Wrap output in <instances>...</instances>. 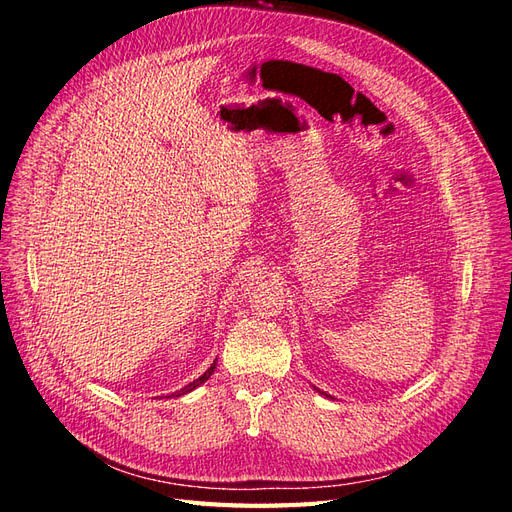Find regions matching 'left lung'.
<instances>
[{
  "label": "left lung",
  "instance_id": "obj_1",
  "mask_svg": "<svg viewBox=\"0 0 512 512\" xmlns=\"http://www.w3.org/2000/svg\"><path fill=\"white\" fill-rule=\"evenodd\" d=\"M321 393H323V391H321ZM323 395H327V393H323Z\"/></svg>",
  "mask_w": 512,
  "mask_h": 512
}]
</instances>
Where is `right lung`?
<instances>
[{"label": "right lung", "mask_w": 512, "mask_h": 512, "mask_svg": "<svg viewBox=\"0 0 512 512\" xmlns=\"http://www.w3.org/2000/svg\"><path fill=\"white\" fill-rule=\"evenodd\" d=\"M214 368H217V359H214V364L200 376V378H195V381L193 383H189L187 387H183V389H180V391H174L172 395H168V398H180V395H185V393H189V391H193L195 387H200L202 383H206L208 381V378H210V374L214 372Z\"/></svg>", "instance_id": "1"}]
</instances>
